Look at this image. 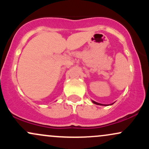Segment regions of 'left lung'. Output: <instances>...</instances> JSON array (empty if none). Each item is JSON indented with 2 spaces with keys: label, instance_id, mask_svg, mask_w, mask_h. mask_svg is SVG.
Listing matches in <instances>:
<instances>
[{
  "label": "left lung",
  "instance_id": "1",
  "mask_svg": "<svg viewBox=\"0 0 149 149\" xmlns=\"http://www.w3.org/2000/svg\"><path fill=\"white\" fill-rule=\"evenodd\" d=\"M92 102H93L94 104H97V105H104V104H100V103H97V102H95V101H92ZM104 106H107L105 104V105Z\"/></svg>",
  "mask_w": 149,
  "mask_h": 149
}]
</instances>
